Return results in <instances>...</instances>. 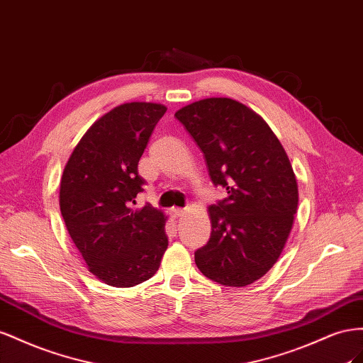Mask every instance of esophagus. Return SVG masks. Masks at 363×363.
<instances>
[{"instance_id":"esophagus-1","label":"esophagus","mask_w":363,"mask_h":363,"mask_svg":"<svg viewBox=\"0 0 363 363\" xmlns=\"http://www.w3.org/2000/svg\"><path fill=\"white\" fill-rule=\"evenodd\" d=\"M170 214L174 217V219H178V217L184 216V210H181V208H172Z\"/></svg>"}]
</instances>
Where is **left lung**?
Listing matches in <instances>:
<instances>
[{
  "label": "left lung",
  "instance_id": "left-lung-1",
  "mask_svg": "<svg viewBox=\"0 0 363 363\" xmlns=\"http://www.w3.org/2000/svg\"><path fill=\"white\" fill-rule=\"evenodd\" d=\"M203 152L214 187L211 235L194 252L199 271L222 286L262 278L281 254L298 208V185L266 121L233 99H205L174 113Z\"/></svg>",
  "mask_w": 363,
  "mask_h": 363
}]
</instances>
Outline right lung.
<instances>
[{"label": "right lung", "instance_id": "add662e5", "mask_svg": "<svg viewBox=\"0 0 363 363\" xmlns=\"http://www.w3.org/2000/svg\"><path fill=\"white\" fill-rule=\"evenodd\" d=\"M167 108L124 103L99 118L65 165L60 213L89 271L113 287H132L157 274L167 250L164 214L146 203L138 161Z\"/></svg>", "mask_w": 363, "mask_h": 363}]
</instances>
